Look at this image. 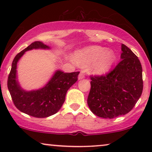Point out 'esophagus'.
<instances>
[{"label": "esophagus", "instance_id": "esophagus-1", "mask_svg": "<svg viewBox=\"0 0 152 152\" xmlns=\"http://www.w3.org/2000/svg\"><path fill=\"white\" fill-rule=\"evenodd\" d=\"M84 77H85V75H84V72L81 71L80 75H79L78 79H79V80H82V79H84Z\"/></svg>", "mask_w": 152, "mask_h": 152}]
</instances>
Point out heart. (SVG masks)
Listing matches in <instances>:
<instances>
[{
    "label": "heart",
    "instance_id": "heart-1",
    "mask_svg": "<svg viewBox=\"0 0 152 152\" xmlns=\"http://www.w3.org/2000/svg\"><path fill=\"white\" fill-rule=\"evenodd\" d=\"M113 52L106 50L101 46H91L77 52L74 60L81 66H86L93 64L91 71L94 74L102 75L109 71L115 61Z\"/></svg>",
    "mask_w": 152,
    "mask_h": 152
}]
</instances>
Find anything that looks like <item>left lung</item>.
Instances as JSON below:
<instances>
[{
	"instance_id": "8db88e82",
	"label": "left lung",
	"mask_w": 152,
	"mask_h": 152,
	"mask_svg": "<svg viewBox=\"0 0 152 152\" xmlns=\"http://www.w3.org/2000/svg\"><path fill=\"white\" fill-rule=\"evenodd\" d=\"M121 61L107 75L91 76L87 103L95 115L114 118L132 111L142 93V69L140 60L122 44Z\"/></svg>"
}]
</instances>
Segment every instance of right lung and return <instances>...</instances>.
<instances>
[{"instance_id": "obj_1", "label": "right lung", "mask_w": 152, "mask_h": 152, "mask_svg": "<svg viewBox=\"0 0 152 152\" xmlns=\"http://www.w3.org/2000/svg\"><path fill=\"white\" fill-rule=\"evenodd\" d=\"M49 49L41 41H34L14 57L8 76L7 87L15 107L23 113L35 118H46L59 111L65 101L68 89L77 81L80 72L57 70L49 82L39 90L26 91L16 80V66L25 52L32 49Z\"/></svg>"}]
</instances>
